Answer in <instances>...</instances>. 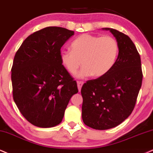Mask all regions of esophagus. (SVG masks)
<instances>
[{
	"label": "esophagus",
	"instance_id": "esophagus-1",
	"mask_svg": "<svg viewBox=\"0 0 153 153\" xmlns=\"http://www.w3.org/2000/svg\"><path fill=\"white\" fill-rule=\"evenodd\" d=\"M83 84H84V82H82V81H78L77 82V86H78L79 91H81V88H82Z\"/></svg>",
	"mask_w": 153,
	"mask_h": 153
}]
</instances>
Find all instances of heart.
<instances>
[{
  "instance_id": "heart-1",
  "label": "heart",
  "mask_w": 153,
  "mask_h": 153,
  "mask_svg": "<svg viewBox=\"0 0 153 153\" xmlns=\"http://www.w3.org/2000/svg\"><path fill=\"white\" fill-rule=\"evenodd\" d=\"M71 50H64L60 59L70 74H75L81 66L78 76H93L98 78L105 75L116 62L118 56V43L114 37H100L82 34L71 44Z\"/></svg>"
}]
</instances>
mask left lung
Listing matches in <instances>:
<instances>
[{"label": "left lung", "mask_w": 153, "mask_h": 153, "mask_svg": "<svg viewBox=\"0 0 153 153\" xmlns=\"http://www.w3.org/2000/svg\"><path fill=\"white\" fill-rule=\"evenodd\" d=\"M119 47L112 68L103 76L82 86V119L96 130L116 127L131 114L143 81L140 56L131 38L112 28Z\"/></svg>", "instance_id": "left-lung-1"}]
</instances>
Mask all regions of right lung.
<instances>
[{
    "instance_id": "right-lung-1",
    "label": "right lung",
    "mask_w": 153,
    "mask_h": 153,
    "mask_svg": "<svg viewBox=\"0 0 153 153\" xmlns=\"http://www.w3.org/2000/svg\"><path fill=\"white\" fill-rule=\"evenodd\" d=\"M74 34L64 27H45L25 39L14 56L13 100L25 118L37 127L59 124L78 92L76 82L60 59L61 48Z\"/></svg>"
}]
</instances>
